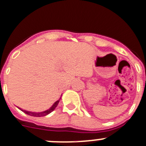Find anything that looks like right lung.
Here are the masks:
<instances>
[{"label": "right lung", "mask_w": 146, "mask_h": 146, "mask_svg": "<svg viewBox=\"0 0 146 146\" xmlns=\"http://www.w3.org/2000/svg\"><path fill=\"white\" fill-rule=\"evenodd\" d=\"M59 101H60V99L58 100H57L56 102H54V104H53V105L51 106V107H50L48 110H46V111H42V112H32V111H26V110H23L20 108H19V109H20V110H22L23 112L25 113V114H28V115L32 116V117H44V116H46L47 114H50L51 111H53L54 110H55V108L57 107V105H58Z\"/></svg>", "instance_id": "obj_1"}]
</instances>
